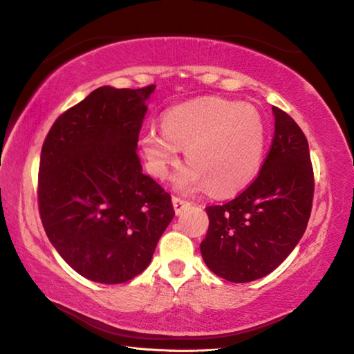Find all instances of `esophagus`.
<instances>
[{"mask_svg": "<svg viewBox=\"0 0 354 354\" xmlns=\"http://www.w3.org/2000/svg\"><path fill=\"white\" fill-rule=\"evenodd\" d=\"M172 206H174L176 214L180 215V214H183V211H186V209L191 206V203H189V201L183 200V198H180V197H172Z\"/></svg>", "mask_w": 354, "mask_h": 354, "instance_id": "34e87169", "label": "esophagus"}]
</instances>
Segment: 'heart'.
I'll use <instances>...</instances> for the list:
<instances>
[{"label":"heart","instance_id":"heart-1","mask_svg":"<svg viewBox=\"0 0 354 354\" xmlns=\"http://www.w3.org/2000/svg\"><path fill=\"white\" fill-rule=\"evenodd\" d=\"M139 143L148 169L165 178L180 149L189 162L176 176V186L197 191L207 185L215 196H229L258 174L266 149V125L254 106L220 97H201L171 106L162 129L147 128Z\"/></svg>","mask_w":354,"mask_h":354}]
</instances>
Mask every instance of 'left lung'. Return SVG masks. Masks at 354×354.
I'll return each mask as SVG.
<instances>
[{
  "label": "left lung",
  "mask_w": 354,
  "mask_h": 354,
  "mask_svg": "<svg viewBox=\"0 0 354 354\" xmlns=\"http://www.w3.org/2000/svg\"><path fill=\"white\" fill-rule=\"evenodd\" d=\"M272 113V147L254 183L227 203L206 207L201 257L230 283H249L275 270L304 235L312 212L308 142L287 113L277 106Z\"/></svg>",
  "instance_id": "obj_1"
}]
</instances>
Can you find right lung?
Returning <instances> with one entry per match:
<instances>
[{
	"label": "right lung",
	"instance_id": "obj_1",
	"mask_svg": "<svg viewBox=\"0 0 354 354\" xmlns=\"http://www.w3.org/2000/svg\"><path fill=\"white\" fill-rule=\"evenodd\" d=\"M154 90L100 86L56 119L42 145V226L70 268L95 283L145 270L174 217L171 196L136 153Z\"/></svg>",
	"mask_w": 354,
	"mask_h": 354
}]
</instances>
